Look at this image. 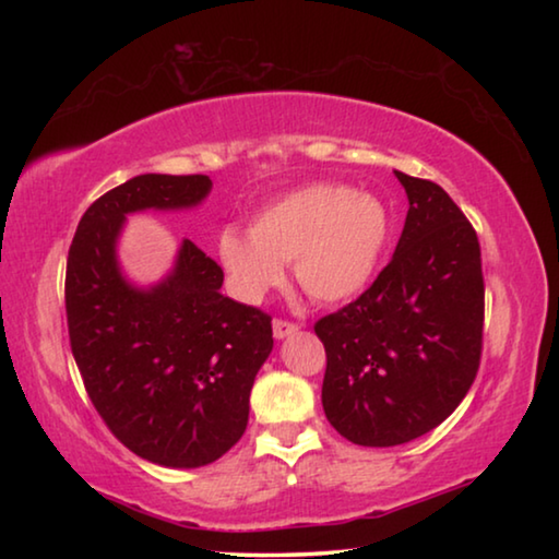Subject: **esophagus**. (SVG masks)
I'll list each match as a JSON object with an SVG mask.
<instances>
[{
	"label": "esophagus",
	"mask_w": 559,
	"mask_h": 559,
	"mask_svg": "<svg viewBox=\"0 0 559 559\" xmlns=\"http://www.w3.org/2000/svg\"><path fill=\"white\" fill-rule=\"evenodd\" d=\"M296 333H298V325L290 323V320H273V337L276 340H283Z\"/></svg>",
	"instance_id": "1"
}]
</instances>
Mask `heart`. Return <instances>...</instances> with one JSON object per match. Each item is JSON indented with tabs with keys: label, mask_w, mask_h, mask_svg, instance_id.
Returning <instances> with one entry per match:
<instances>
[{
	"label": "heart",
	"mask_w": 559,
	"mask_h": 559,
	"mask_svg": "<svg viewBox=\"0 0 559 559\" xmlns=\"http://www.w3.org/2000/svg\"><path fill=\"white\" fill-rule=\"evenodd\" d=\"M390 234V210L380 197L318 182L263 204L249 231L226 226L216 236V257L234 296L246 302L278 288L290 261L310 298L343 302L370 286Z\"/></svg>",
	"instance_id": "heart-1"
}]
</instances>
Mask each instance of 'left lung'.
Instances as JSON below:
<instances>
[{"mask_svg": "<svg viewBox=\"0 0 559 559\" xmlns=\"http://www.w3.org/2000/svg\"><path fill=\"white\" fill-rule=\"evenodd\" d=\"M394 175L409 212L392 261L362 296L316 323L328 355L325 416L359 447L437 429L471 390L484 347L476 229L437 182Z\"/></svg>", "mask_w": 559, "mask_h": 559, "instance_id": "8db88e82", "label": "left lung"}]
</instances>
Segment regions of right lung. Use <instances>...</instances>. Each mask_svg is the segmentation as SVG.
Wrapping results in <instances>:
<instances>
[{"label": "right lung", "mask_w": 559, "mask_h": 559, "mask_svg": "<svg viewBox=\"0 0 559 559\" xmlns=\"http://www.w3.org/2000/svg\"><path fill=\"white\" fill-rule=\"evenodd\" d=\"M212 192L206 175H138L81 216L66 263L71 353L106 427L167 468H200L243 437L249 396L273 349L271 316L222 296L219 263L189 239L150 288L122 276L128 214L189 210Z\"/></svg>", "instance_id": "right-lung-1"}]
</instances>
